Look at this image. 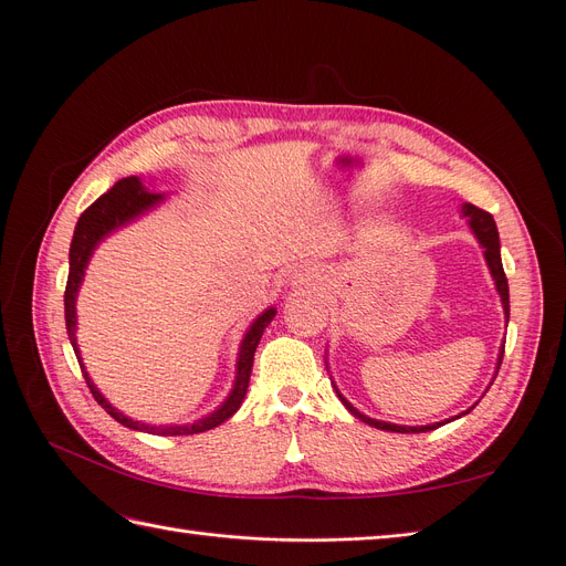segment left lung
Listing matches in <instances>:
<instances>
[{
	"label": "left lung",
	"mask_w": 566,
	"mask_h": 566,
	"mask_svg": "<svg viewBox=\"0 0 566 566\" xmlns=\"http://www.w3.org/2000/svg\"><path fill=\"white\" fill-rule=\"evenodd\" d=\"M462 217H468L470 221V229L472 233L476 235L479 245L484 248V256H486V264L491 269V276L495 281V290H499L501 295V302H503V310H505V318L510 316V290H507V279H505V271H503V262H501V241H499V229H495V221L489 212L474 208V205H462ZM503 354H505V345L501 347V354H499V368L503 364ZM495 375H499V370H495ZM337 391V389H335ZM339 401L347 406V410L352 416H356L361 422L370 424V427H378V430H385V432H401V434H408V432H430V430H437V427L441 422H434V424H422V427H403V424H391V422H380V420H373L364 413H358V410L342 397V394L337 391ZM465 413H470V408L465 410ZM460 413V416H465ZM455 416V418H460Z\"/></svg>",
	"instance_id": "obj_1"
}]
</instances>
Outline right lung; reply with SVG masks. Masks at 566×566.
Returning a JSON list of instances; mask_svg holds the SVG:
<instances>
[{
  "mask_svg": "<svg viewBox=\"0 0 566 566\" xmlns=\"http://www.w3.org/2000/svg\"><path fill=\"white\" fill-rule=\"evenodd\" d=\"M163 200V193H150L148 188L136 179V177H127L119 179L108 193L101 196L96 202H92L87 210H84L77 219V227L73 233V243H71V271H67V283H65V328H67V337H71V345L75 349V356L80 361L84 380H87V387L92 391V397L98 401V406L106 410L111 418H115L119 424L129 427V430H139V432H148V434H158V437H184V434H198V432H208L212 427L221 424L224 420H229L238 408H241L245 391H248V382H250V373H252V358H254V349L260 345L262 333L266 325L276 316V310H266L262 316H256L254 323L250 325V331L245 333L243 342H241V354H238V364H235V382L233 389L227 397V401L221 403L214 413H210L208 418H202L193 424H169V427H156V424H144L136 422L132 418H127L125 413H119L117 408H113L104 394L96 389V385L92 382V378L87 375L82 366L80 358V349H77V337H75V328H77V316H75V300H77V290L82 285L84 279V269L90 264V256L94 254V248L104 241L108 233H113L115 229L129 224L136 217H142L144 212H148L150 208Z\"/></svg>",
  "mask_w": 566,
  "mask_h": 566,
  "instance_id": "right-lung-1",
  "label": "right lung"
}]
</instances>
